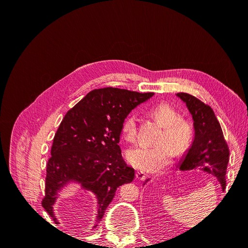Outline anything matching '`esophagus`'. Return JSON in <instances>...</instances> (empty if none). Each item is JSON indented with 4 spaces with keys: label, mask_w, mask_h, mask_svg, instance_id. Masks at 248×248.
I'll list each match as a JSON object with an SVG mask.
<instances>
[{
    "label": "esophagus",
    "mask_w": 248,
    "mask_h": 248,
    "mask_svg": "<svg viewBox=\"0 0 248 248\" xmlns=\"http://www.w3.org/2000/svg\"><path fill=\"white\" fill-rule=\"evenodd\" d=\"M136 176H137V179L140 180V181H144V180H146V178H147L144 171H137Z\"/></svg>",
    "instance_id": "esophagus-1"
}]
</instances>
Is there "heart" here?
I'll return each instance as SVG.
<instances>
[{
    "mask_svg": "<svg viewBox=\"0 0 248 248\" xmlns=\"http://www.w3.org/2000/svg\"><path fill=\"white\" fill-rule=\"evenodd\" d=\"M153 116L164 127V132L156 146L140 145L127 152V159L133 167L145 171H157L166 168L172 155H181L188 150L193 140L190 124L180 120L179 112L167 102L156 104L152 108ZM122 132L127 140L133 141L138 133V117L131 112L125 118Z\"/></svg>",
    "mask_w": 248,
    "mask_h": 248,
    "instance_id": "1",
    "label": "heart"
}]
</instances>
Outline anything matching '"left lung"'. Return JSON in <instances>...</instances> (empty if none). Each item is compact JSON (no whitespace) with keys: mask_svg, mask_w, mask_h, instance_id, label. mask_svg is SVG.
Listing matches in <instances>:
<instances>
[{"mask_svg":"<svg viewBox=\"0 0 248 248\" xmlns=\"http://www.w3.org/2000/svg\"><path fill=\"white\" fill-rule=\"evenodd\" d=\"M177 96L191 114L194 128L193 141L180 161L179 170H204L218 180L224 190L230 151L218 120L213 109L197 97L187 93H178Z\"/></svg>","mask_w":248,"mask_h":248,"instance_id":"1","label":"left lung"}]
</instances>
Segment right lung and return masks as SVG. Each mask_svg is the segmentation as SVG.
Masks as SVG:
<instances>
[{
	"label": "right lung",
	"instance_id": "1",
	"mask_svg": "<svg viewBox=\"0 0 248 248\" xmlns=\"http://www.w3.org/2000/svg\"><path fill=\"white\" fill-rule=\"evenodd\" d=\"M153 95L111 87L95 89L67 111L51 146L42 200V207L54 220L58 192L70 182L96 196L94 228L118 187L132 182L134 170L124 161L119 146L122 124L134 108Z\"/></svg>",
	"mask_w": 248,
	"mask_h": 248
}]
</instances>
